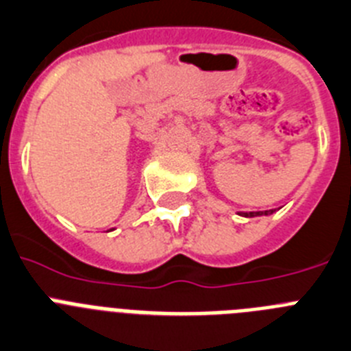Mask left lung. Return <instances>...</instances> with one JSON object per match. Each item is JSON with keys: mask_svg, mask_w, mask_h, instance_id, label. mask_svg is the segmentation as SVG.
Listing matches in <instances>:
<instances>
[{"mask_svg": "<svg viewBox=\"0 0 351 351\" xmlns=\"http://www.w3.org/2000/svg\"><path fill=\"white\" fill-rule=\"evenodd\" d=\"M274 213V210H265V212H239V215L242 217H260V215H270Z\"/></svg>", "mask_w": 351, "mask_h": 351, "instance_id": "obj_1", "label": "left lung"}]
</instances>
